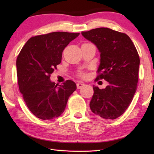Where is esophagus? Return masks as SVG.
I'll return each instance as SVG.
<instances>
[{
  "mask_svg": "<svg viewBox=\"0 0 154 154\" xmlns=\"http://www.w3.org/2000/svg\"><path fill=\"white\" fill-rule=\"evenodd\" d=\"M84 83H82V82H78L77 83V89H80V88H82V87L84 86Z\"/></svg>",
  "mask_w": 154,
  "mask_h": 154,
  "instance_id": "34e87169",
  "label": "esophagus"
}]
</instances>
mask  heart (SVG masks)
I'll return each mask as SVG.
<instances>
[{
	"instance_id": "obj_1",
	"label": "heart",
	"mask_w": 154,
	"mask_h": 154,
	"mask_svg": "<svg viewBox=\"0 0 154 154\" xmlns=\"http://www.w3.org/2000/svg\"><path fill=\"white\" fill-rule=\"evenodd\" d=\"M81 76H82V77H83V76H84V75H83V74H81Z\"/></svg>"
}]
</instances>
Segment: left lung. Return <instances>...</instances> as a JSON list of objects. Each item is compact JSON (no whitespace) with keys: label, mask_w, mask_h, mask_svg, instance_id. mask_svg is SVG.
Segmentation results:
<instances>
[{"label":"left lung","mask_w":154,"mask_h":154,"mask_svg":"<svg viewBox=\"0 0 154 154\" xmlns=\"http://www.w3.org/2000/svg\"><path fill=\"white\" fill-rule=\"evenodd\" d=\"M82 35L97 47L100 54L96 80L105 79V89L93 86L90 106L94 113L106 119L123 114L137 91L140 59L136 48L126 34L108 28H98Z\"/></svg>","instance_id":"left-lung-1"}]
</instances>
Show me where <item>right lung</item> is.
Masks as SVG:
<instances>
[{
	"label": "right lung",
	"instance_id": "obj_1",
	"mask_svg": "<svg viewBox=\"0 0 154 154\" xmlns=\"http://www.w3.org/2000/svg\"><path fill=\"white\" fill-rule=\"evenodd\" d=\"M79 33L54 32L32 36L16 60L20 92L26 104L38 118L49 120L61 116L69 96L77 89L74 82L62 85L51 82V74L62 60V51Z\"/></svg>",
	"mask_w": 154,
	"mask_h": 154
}]
</instances>
